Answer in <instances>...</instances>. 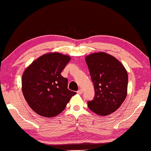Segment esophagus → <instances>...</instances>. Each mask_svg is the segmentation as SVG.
Listing matches in <instances>:
<instances>
[{
  "instance_id": "34e87169",
  "label": "esophagus",
  "mask_w": 151,
  "mask_h": 151,
  "mask_svg": "<svg viewBox=\"0 0 151 151\" xmlns=\"http://www.w3.org/2000/svg\"><path fill=\"white\" fill-rule=\"evenodd\" d=\"M77 93H78V94H81L82 93H83V90H82V89H81V88H80V89H78V90Z\"/></svg>"
}]
</instances>
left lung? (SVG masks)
Instances as JSON below:
<instances>
[{"label": "left lung", "instance_id": "1", "mask_svg": "<svg viewBox=\"0 0 151 151\" xmlns=\"http://www.w3.org/2000/svg\"><path fill=\"white\" fill-rule=\"evenodd\" d=\"M86 62L94 86V97L88 107L99 116H107L122 105L127 94L128 74L122 63L105 52L94 53Z\"/></svg>", "mask_w": 151, "mask_h": 151}]
</instances>
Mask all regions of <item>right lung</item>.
Segmentation results:
<instances>
[{
	"label": "right lung",
	"mask_w": 151,
	"mask_h": 151,
	"mask_svg": "<svg viewBox=\"0 0 151 151\" xmlns=\"http://www.w3.org/2000/svg\"><path fill=\"white\" fill-rule=\"evenodd\" d=\"M70 57L60 53L44 54L24 70L22 85L24 99L37 114L54 117L63 111L76 92L68 88L61 76Z\"/></svg>",
	"instance_id": "1"
}]
</instances>
